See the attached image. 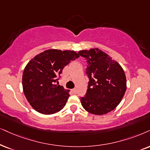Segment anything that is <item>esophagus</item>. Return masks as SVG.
Returning <instances> with one entry per match:
<instances>
[{
  "label": "esophagus",
  "instance_id": "34e87169",
  "mask_svg": "<svg viewBox=\"0 0 150 150\" xmlns=\"http://www.w3.org/2000/svg\"><path fill=\"white\" fill-rule=\"evenodd\" d=\"M72 92L73 93H75V94H76L77 93V90L75 88H73V89H72Z\"/></svg>",
  "mask_w": 150,
  "mask_h": 150
}]
</instances>
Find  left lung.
I'll list each match as a JSON object with an SVG mask.
<instances>
[{"instance_id":"8db88e82","label":"left lung","mask_w":150,"mask_h":150,"mask_svg":"<svg viewBox=\"0 0 150 150\" xmlns=\"http://www.w3.org/2000/svg\"><path fill=\"white\" fill-rule=\"evenodd\" d=\"M86 59V73L90 81L81 104L89 113L102 115L111 112L120 104L127 89L122 66L98 48L79 51Z\"/></svg>"}]
</instances>
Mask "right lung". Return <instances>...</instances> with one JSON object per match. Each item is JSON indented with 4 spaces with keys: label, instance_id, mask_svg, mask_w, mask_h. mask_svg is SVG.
<instances>
[{
    "label": "right lung",
    "instance_id": "obj_1",
    "mask_svg": "<svg viewBox=\"0 0 150 150\" xmlns=\"http://www.w3.org/2000/svg\"><path fill=\"white\" fill-rule=\"evenodd\" d=\"M79 57L74 50L49 49L28 62L23 73V90L35 111L50 115L63 109L70 90L58 85L57 77L66 65Z\"/></svg>",
    "mask_w": 150,
    "mask_h": 150
}]
</instances>
